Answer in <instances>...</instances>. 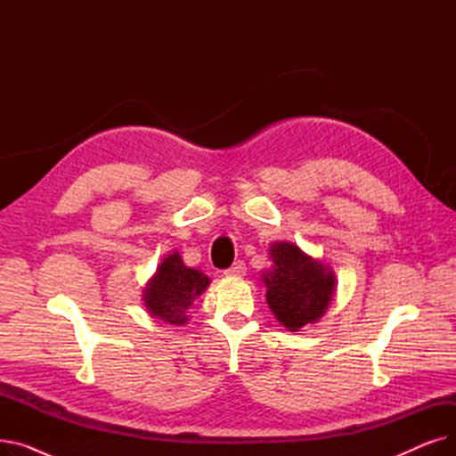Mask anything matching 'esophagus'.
<instances>
[{"mask_svg": "<svg viewBox=\"0 0 456 456\" xmlns=\"http://www.w3.org/2000/svg\"><path fill=\"white\" fill-rule=\"evenodd\" d=\"M224 273H225L227 277H240V275H244V273H246L244 260H236L234 265H232L231 268H227Z\"/></svg>", "mask_w": 456, "mask_h": 456, "instance_id": "obj_1", "label": "esophagus"}]
</instances>
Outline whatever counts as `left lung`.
Segmentation results:
<instances>
[{"mask_svg":"<svg viewBox=\"0 0 456 456\" xmlns=\"http://www.w3.org/2000/svg\"><path fill=\"white\" fill-rule=\"evenodd\" d=\"M270 258L273 266L262 275V281L277 322L289 330L316 323L337 290L334 272L290 242L272 244Z\"/></svg>","mask_w":456,"mask_h":456,"instance_id":"left-lung-1","label":"left lung"}]
</instances>
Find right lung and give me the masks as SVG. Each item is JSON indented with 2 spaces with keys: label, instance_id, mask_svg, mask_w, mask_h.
<instances>
[{
  "label": "right lung",
  "instance_id": "right-lung-1",
  "mask_svg": "<svg viewBox=\"0 0 456 456\" xmlns=\"http://www.w3.org/2000/svg\"><path fill=\"white\" fill-rule=\"evenodd\" d=\"M210 279L200 270L184 266L181 255L175 251L162 258L157 273L143 289V305L148 313L170 325H184L188 308L201 296Z\"/></svg>",
  "mask_w": 456,
  "mask_h": 456
}]
</instances>
